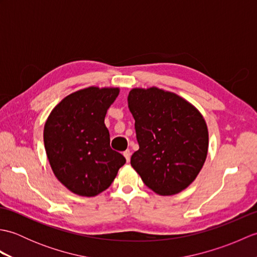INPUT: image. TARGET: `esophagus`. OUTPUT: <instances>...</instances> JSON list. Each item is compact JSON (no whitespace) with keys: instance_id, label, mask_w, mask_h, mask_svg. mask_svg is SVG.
Instances as JSON below:
<instances>
[{"instance_id":"esophagus-1","label":"esophagus","mask_w":257,"mask_h":257,"mask_svg":"<svg viewBox=\"0 0 257 257\" xmlns=\"http://www.w3.org/2000/svg\"><path fill=\"white\" fill-rule=\"evenodd\" d=\"M123 157L125 158V160H127V162L130 160V151L129 150H125V151H123Z\"/></svg>"}]
</instances>
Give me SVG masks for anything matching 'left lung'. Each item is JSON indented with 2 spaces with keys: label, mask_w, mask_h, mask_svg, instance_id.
I'll use <instances>...</instances> for the list:
<instances>
[{
  "label": "left lung",
  "mask_w": 257,
  "mask_h": 257,
  "mask_svg": "<svg viewBox=\"0 0 257 257\" xmlns=\"http://www.w3.org/2000/svg\"><path fill=\"white\" fill-rule=\"evenodd\" d=\"M128 107L139 144L132 167L158 194L187 189L203 167L209 148L201 112L184 98L158 87L133 88Z\"/></svg>",
  "instance_id": "1"
}]
</instances>
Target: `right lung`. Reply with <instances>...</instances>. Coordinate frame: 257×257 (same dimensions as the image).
Returning <instances> with one entry per match:
<instances>
[{
    "label": "right lung",
    "instance_id": "right-lung-1",
    "mask_svg": "<svg viewBox=\"0 0 257 257\" xmlns=\"http://www.w3.org/2000/svg\"><path fill=\"white\" fill-rule=\"evenodd\" d=\"M118 87L91 86L66 96L44 125V146L52 170L69 191L96 196L110 187L124 157L110 148L105 125Z\"/></svg>",
    "mask_w": 257,
    "mask_h": 257
}]
</instances>
